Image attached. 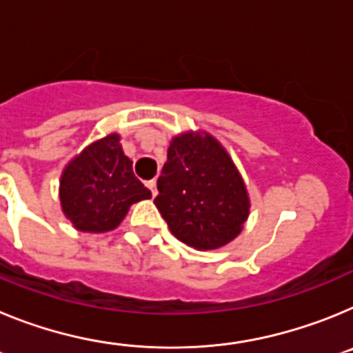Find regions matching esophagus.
Segmentation results:
<instances>
[{
    "instance_id": "1",
    "label": "esophagus",
    "mask_w": 353,
    "mask_h": 353,
    "mask_svg": "<svg viewBox=\"0 0 353 353\" xmlns=\"http://www.w3.org/2000/svg\"><path fill=\"white\" fill-rule=\"evenodd\" d=\"M146 187H148L152 196L155 198V196H157V182H155V180H148V182H146Z\"/></svg>"
}]
</instances>
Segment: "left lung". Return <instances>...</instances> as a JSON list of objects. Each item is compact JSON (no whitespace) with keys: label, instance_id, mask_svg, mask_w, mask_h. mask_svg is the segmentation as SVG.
<instances>
[{"label":"left lung","instance_id":"8db88e82","mask_svg":"<svg viewBox=\"0 0 353 353\" xmlns=\"http://www.w3.org/2000/svg\"><path fill=\"white\" fill-rule=\"evenodd\" d=\"M157 189L155 207L171 233L199 251L228 244L249 215L242 176L208 134H182L171 141Z\"/></svg>","mask_w":353,"mask_h":353}]
</instances>
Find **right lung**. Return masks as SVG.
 Segmentation results:
<instances>
[{"label": "right lung", "mask_w": 353, "mask_h": 353, "mask_svg": "<svg viewBox=\"0 0 353 353\" xmlns=\"http://www.w3.org/2000/svg\"><path fill=\"white\" fill-rule=\"evenodd\" d=\"M148 198L152 192L134 176L118 134L90 145L61 174V208L81 232L114 230L130 205Z\"/></svg>", "instance_id": "1"}]
</instances>
